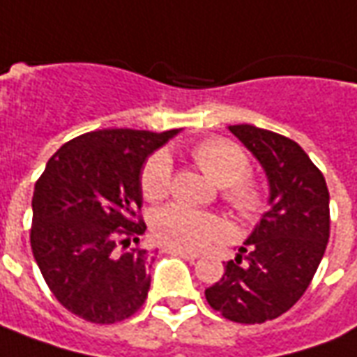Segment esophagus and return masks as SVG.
Returning a JSON list of instances; mask_svg holds the SVG:
<instances>
[{"mask_svg":"<svg viewBox=\"0 0 357 357\" xmlns=\"http://www.w3.org/2000/svg\"><path fill=\"white\" fill-rule=\"evenodd\" d=\"M166 253L183 257V259H187V261H195V259H199V253H195V251H185V249H178V248H166Z\"/></svg>","mask_w":357,"mask_h":357,"instance_id":"1","label":"esophagus"}]
</instances>
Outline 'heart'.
I'll list each match as a JSON object with an SVG mask.
<instances>
[{
  "mask_svg": "<svg viewBox=\"0 0 357 357\" xmlns=\"http://www.w3.org/2000/svg\"><path fill=\"white\" fill-rule=\"evenodd\" d=\"M191 158L201 170L220 185L222 199L231 213L245 222L257 220L268 204L266 185L248 174V154L238 144L226 139L203 141L191 151ZM172 158L170 154L154 153L141 174V191L149 201H162L170 195ZM153 231L156 239L170 248L199 251L228 236V226L220 216L195 211L183 204H170L153 216Z\"/></svg>",
  "mask_w": 357,
  "mask_h": 357,
  "instance_id": "1",
  "label": "heart"
}]
</instances>
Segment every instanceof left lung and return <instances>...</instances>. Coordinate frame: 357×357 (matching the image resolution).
<instances>
[{"instance_id": "8db88e82", "label": "left lung", "mask_w": 357, "mask_h": 357, "mask_svg": "<svg viewBox=\"0 0 357 357\" xmlns=\"http://www.w3.org/2000/svg\"><path fill=\"white\" fill-rule=\"evenodd\" d=\"M228 129L265 168L271 208L204 298L224 319L255 325L286 313L317 273L331 234L328 189L296 141L248 123Z\"/></svg>"}]
</instances>
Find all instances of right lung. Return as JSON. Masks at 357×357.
Listing matches in <instances>:
<instances>
[{
	"mask_svg": "<svg viewBox=\"0 0 357 357\" xmlns=\"http://www.w3.org/2000/svg\"><path fill=\"white\" fill-rule=\"evenodd\" d=\"M178 133L102 129L71 139L32 197V255L50 291L77 317L112 325L135 315L151 288L141 172Z\"/></svg>",
	"mask_w": 357,
	"mask_h": 357,
	"instance_id": "obj_1",
	"label": "right lung"
}]
</instances>
